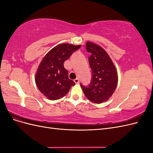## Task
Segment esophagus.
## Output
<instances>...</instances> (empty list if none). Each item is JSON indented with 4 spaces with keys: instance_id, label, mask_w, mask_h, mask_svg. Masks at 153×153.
<instances>
[{
    "instance_id": "1",
    "label": "esophagus",
    "mask_w": 153,
    "mask_h": 153,
    "mask_svg": "<svg viewBox=\"0 0 153 153\" xmlns=\"http://www.w3.org/2000/svg\"><path fill=\"white\" fill-rule=\"evenodd\" d=\"M74 82H75V84H78V83H79V79H78V78H75V79L74 80Z\"/></svg>"
}]
</instances>
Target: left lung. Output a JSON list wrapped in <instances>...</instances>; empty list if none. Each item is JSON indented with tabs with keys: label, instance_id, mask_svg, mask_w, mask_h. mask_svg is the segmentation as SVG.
Instances as JSON below:
<instances>
[{
	"label": "left lung",
	"instance_id": "1",
	"mask_svg": "<svg viewBox=\"0 0 153 153\" xmlns=\"http://www.w3.org/2000/svg\"><path fill=\"white\" fill-rule=\"evenodd\" d=\"M92 70V80L89 86L80 84L88 100L94 103L107 101L114 92L118 82L117 69L106 51L100 46L88 41L85 45Z\"/></svg>",
	"mask_w": 153,
	"mask_h": 153
}]
</instances>
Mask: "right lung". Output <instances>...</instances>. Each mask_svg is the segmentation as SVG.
<instances>
[{"mask_svg": "<svg viewBox=\"0 0 153 153\" xmlns=\"http://www.w3.org/2000/svg\"><path fill=\"white\" fill-rule=\"evenodd\" d=\"M81 45L62 43L46 54L37 70L35 81L38 89L50 100L62 98L75 83L68 78V71L64 62Z\"/></svg>", "mask_w": 153, "mask_h": 153, "instance_id": "obj_1", "label": "right lung"}]
</instances>
